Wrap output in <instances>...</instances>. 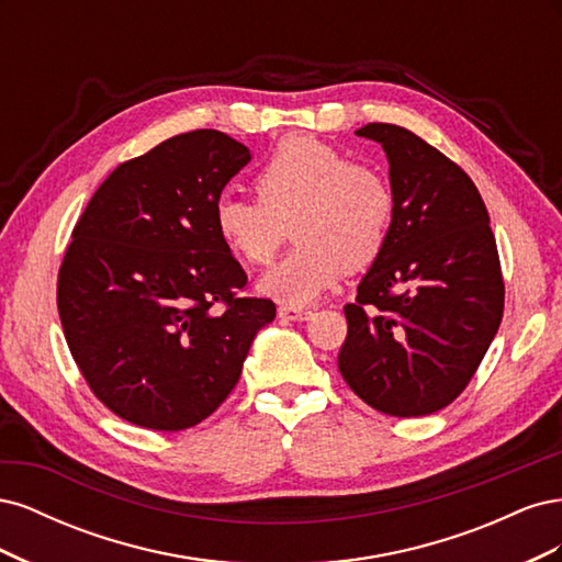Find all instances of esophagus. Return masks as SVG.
Masks as SVG:
<instances>
[{
  "label": "esophagus",
  "instance_id": "1",
  "mask_svg": "<svg viewBox=\"0 0 562 562\" xmlns=\"http://www.w3.org/2000/svg\"><path fill=\"white\" fill-rule=\"evenodd\" d=\"M277 314H279V318H281V321H307V318H312V310L285 307V304H281Z\"/></svg>",
  "mask_w": 562,
  "mask_h": 562
}]
</instances>
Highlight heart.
<instances>
[{"label": "heart", "instance_id": "b5f03b06", "mask_svg": "<svg viewBox=\"0 0 562 562\" xmlns=\"http://www.w3.org/2000/svg\"><path fill=\"white\" fill-rule=\"evenodd\" d=\"M258 199L223 194L213 220L223 246L267 265L291 225L295 248L269 267L258 291L285 307H310L342 279L375 262L394 220V192L368 164L312 135L281 140L255 176Z\"/></svg>", "mask_w": 562, "mask_h": 562}]
</instances>
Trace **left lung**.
Returning <instances> with one entry per match:
<instances>
[{
	"label": "left lung",
	"mask_w": 562,
	"mask_h": 562,
	"mask_svg": "<svg viewBox=\"0 0 562 562\" xmlns=\"http://www.w3.org/2000/svg\"><path fill=\"white\" fill-rule=\"evenodd\" d=\"M356 135L386 151L394 220L345 307L337 366L375 411L431 415L462 394L499 330L495 234L473 180L443 151L394 124H368Z\"/></svg>",
	"instance_id": "left-lung-1"
}]
</instances>
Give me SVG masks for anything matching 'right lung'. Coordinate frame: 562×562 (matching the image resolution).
Here are the masks:
<instances>
[{"label": "right lung", "instance_id": "obj_1", "mask_svg": "<svg viewBox=\"0 0 562 562\" xmlns=\"http://www.w3.org/2000/svg\"><path fill=\"white\" fill-rule=\"evenodd\" d=\"M248 161L225 133H180L119 164L75 225L58 274L67 347L100 403L143 429L215 413L277 316L236 295L248 277L215 232V201Z\"/></svg>", "mask_w": 562, "mask_h": 562}]
</instances>
